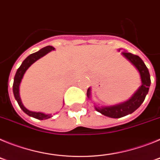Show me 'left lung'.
<instances>
[{
    "instance_id": "left-lung-1",
    "label": "left lung",
    "mask_w": 160,
    "mask_h": 160,
    "mask_svg": "<svg viewBox=\"0 0 160 160\" xmlns=\"http://www.w3.org/2000/svg\"><path fill=\"white\" fill-rule=\"evenodd\" d=\"M122 54L128 60H129L138 70L140 73L141 80H142V86L137 90L136 93L131 97V99L125 102L121 103L119 105L113 106V107H95L96 111L104 114L105 116L110 117V118H121V117L126 116V115L131 114L135 111H136L137 109L140 107L141 104L143 102L147 94L148 93V90H149L150 85H151V78H150L149 71H148L146 65L144 64L143 61L138 56L129 53V52L123 51L122 52ZM87 97L90 98V88L87 90Z\"/></svg>"
}]
</instances>
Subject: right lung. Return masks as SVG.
I'll use <instances>...</instances> for the list:
<instances>
[{"instance_id": "add662e5", "label": "right lung", "mask_w": 160, "mask_h": 160, "mask_svg": "<svg viewBox=\"0 0 160 160\" xmlns=\"http://www.w3.org/2000/svg\"><path fill=\"white\" fill-rule=\"evenodd\" d=\"M54 48L53 46H48L46 47L42 48V49H40L39 51L36 52V53H33L32 54H30L29 56H28L24 60V62H22V64L21 65L19 68L17 70V73L15 74V77H14V81H13V85H12V90H13V94L14 97L16 98V100L18 101V105L20 106V107L22 108V111L27 114L29 116L33 117L35 118H38V119L43 120V119H47V118H50L51 117V114H46L44 113L41 112H32V111H29L27 109L25 108L23 106L22 102V100H21V98L19 95V86L21 81H22V78H23L24 73H25V71L27 70L28 68L31 66L33 62H35L37 60L40 58L43 57L44 55H46V53H49V51L53 50Z\"/></svg>"}]
</instances>
